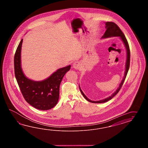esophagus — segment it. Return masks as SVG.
<instances>
[{
  "mask_svg": "<svg viewBox=\"0 0 148 148\" xmlns=\"http://www.w3.org/2000/svg\"><path fill=\"white\" fill-rule=\"evenodd\" d=\"M73 67L76 69H78L80 67V64L78 61H75L73 64Z\"/></svg>",
  "mask_w": 148,
  "mask_h": 148,
  "instance_id": "obj_1",
  "label": "esophagus"
}]
</instances>
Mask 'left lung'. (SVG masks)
I'll return each instance as SVG.
<instances>
[{
	"instance_id": "obj_1",
	"label": "left lung",
	"mask_w": 148,
	"mask_h": 148,
	"mask_svg": "<svg viewBox=\"0 0 148 148\" xmlns=\"http://www.w3.org/2000/svg\"><path fill=\"white\" fill-rule=\"evenodd\" d=\"M105 25H106L105 28L106 29V30L105 32L104 35L101 37V38H109V37H112L118 36L121 39L124 45H125V47H126L127 51V59L126 62V69H125L126 70H125L124 77L123 78L120 84L119 87L118 88V89L110 96H109L108 97L104 99L98 101H92L90 100L88 98H87V96L84 94L83 91L81 89L79 86V90H80L81 94L83 95V97L85 98V99L88 101H90L91 103H105V102H106V101H108L111 100L112 98L114 97L115 95L118 93L119 90H120L121 88L122 87L123 83L124 82V81H125V79L126 77L127 73L128 72V70H129V69H130V53L129 45H128V42H127V40L126 37L125 36V35L123 34V32L121 30V29H120L119 27L116 25L115 23L112 22H106L105 23Z\"/></svg>"
}]
</instances>
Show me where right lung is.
<instances>
[{
	"label": "right lung",
	"instance_id": "add662e5",
	"mask_svg": "<svg viewBox=\"0 0 148 148\" xmlns=\"http://www.w3.org/2000/svg\"><path fill=\"white\" fill-rule=\"evenodd\" d=\"M23 39L18 44L14 60L15 78L25 101L34 108L48 110L56 105L59 98V87L65 74L71 65L58 69L47 79L35 81L27 78L22 71L21 52Z\"/></svg>",
	"mask_w": 148,
	"mask_h": 148
}]
</instances>
